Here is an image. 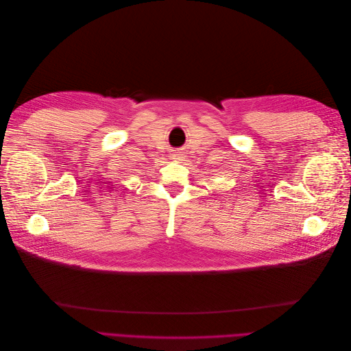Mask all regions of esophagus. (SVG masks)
I'll use <instances>...</instances> for the list:
<instances>
[{
	"mask_svg": "<svg viewBox=\"0 0 351 351\" xmlns=\"http://www.w3.org/2000/svg\"><path fill=\"white\" fill-rule=\"evenodd\" d=\"M171 157H173L174 160H181L182 157H184V154H182L181 152H174V153L171 154Z\"/></svg>",
	"mask_w": 351,
	"mask_h": 351,
	"instance_id": "obj_1",
	"label": "esophagus"
}]
</instances>
